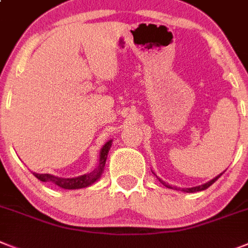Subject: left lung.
<instances>
[{"label": "left lung", "instance_id": "left-lung-1", "mask_svg": "<svg viewBox=\"0 0 248 248\" xmlns=\"http://www.w3.org/2000/svg\"><path fill=\"white\" fill-rule=\"evenodd\" d=\"M224 172V171H223ZM223 172H222V174H223ZM154 174H155V172H154ZM222 174H219V175H217L216 176V178H213L212 179V180H209V182H207V183H204V184H202V185H197V186H193V188H175L176 190H182V191H184V193H194V191H201V190H205V189L207 188H209V186H211L212 184H213L214 182H216V180H218V178H219L220 175H222ZM155 176H156V174H155ZM156 178L159 179V182L161 183V184L163 185H165V186H168V188H171V186H170V185H168L166 184L165 182H163V180H161V179L159 178V176H156ZM172 189V188H171Z\"/></svg>", "mask_w": 248, "mask_h": 248}]
</instances>
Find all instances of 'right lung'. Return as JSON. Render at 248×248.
I'll return each instance as SVG.
<instances>
[{
  "mask_svg": "<svg viewBox=\"0 0 248 248\" xmlns=\"http://www.w3.org/2000/svg\"><path fill=\"white\" fill-rule=\"evenodd\" d=\"M111 146L112 140H108L101 149L98 165L95 166L94 170H92V171L88 172V174H84V175L76 176V178H59V176L51 175V174H37V172H32V174H34L39 180H41V182L54 183V184L63 189L87 188V186L92 185L93 183H95L99 178H101L102 172L105 170L106 160H107L108 151H109Z\"/></svg>",
  "mask_w": 248,
  "mask_h": 248,
  "instance_id": "add662e5",
  "label": "right lung"
}]
</instances>
